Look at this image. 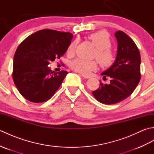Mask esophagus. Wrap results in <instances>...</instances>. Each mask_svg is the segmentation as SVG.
Listing matches in <instances>:
<instances>
[{
    "label": "esophagus",
    "instance_id": "esophagus-1",
    "mask_svg": "<svg viewBox=\"0 0 154 154\" xmlns=\"http://www.w3.org/2000/svg\"><path fill=\"white\" fill-rule=\"evenodd\" d=\"M81 76H82L85 79H89L90 77L89 76H87V75H83V74H81Z\"/></svg>",
    "mask_w": 154,
    "mask_h": 154
}]
</instances>
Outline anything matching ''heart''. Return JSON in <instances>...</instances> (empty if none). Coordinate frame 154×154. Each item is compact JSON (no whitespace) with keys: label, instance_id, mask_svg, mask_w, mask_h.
<instances>
[{"label":"heart","instance_id":"obj_1","mask_svg":"<svg viewBox=\"0 0 154 154\" xmlns=\"http://www.w3.org/2000/svg\"><path fill=\"white\" fill-rule=\"evenodd\" d=\"M89 38L95 45L96 50L94 57L97 59L101 66L109 68L113 65L116 61V55L110 49L111 40L109 34L105 31H99L91 34ZM76 45V41L72 42L68 47L67 53L69 54L73 53ZM69 67L75 71L87 75L97 69L98 61L76 59L71 62Z\"/></svg>","mask_w":154,"mask_h":154}]
</instances>
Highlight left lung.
Listing matches in <instances>:
<instances>
[{
  "mask_svg": "<svg viewBox=\"0 0 154 154\" xmlns=\"http://www.w3.org/2000/svg\"><path fill=\"white\" fill-rule=\"evenodd\" d=\"M115 37L118 42L116 61L101 74L103 79L110 77V83L100 81L99 87L92 92L99 102L105 104L120 103L131 95L141 77V58L134 42L122 31L116 32Z\"/></svg>",
  "mask_w": 154,
  "mask_h": 154,
  "instance_id": "left-lung-1",
  "label": "left lung"
}]
</instances>
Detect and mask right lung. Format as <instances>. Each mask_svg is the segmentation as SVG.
I'll return each mask as SVG.
<instances>
[{"mask_svg": "<svg viewBox=\"0 0 154 154\" xmlns=\"http://www.w3.org/2000/svg\"><path fill=\"white\" fill-rule=\"evenodd\" d=\"M73 35L50 29L29 35L18 45L14 56L12 78L19 93L32 103H43L60 88L66 71L57 73L48 66L67 51Z\"/></svg>", "mask_w": 154, "mask_h": 154, "instance_id": "1", "label": "right lung"}]
</instances>
